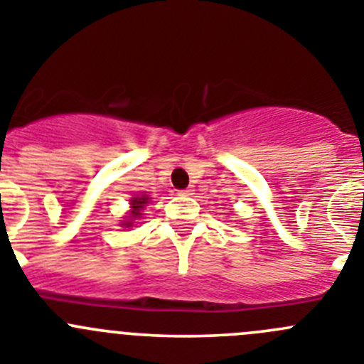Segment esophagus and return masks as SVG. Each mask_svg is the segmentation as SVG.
Instances as JSON below:
<instances>
[{
    "label": "esophagus",
    "instance_id": "34e87169",
    "mask_svg": "<svg viewBox=\"0 0 364 364\" xmlns=\"http://www.w3.org/2000/svg\"><path fill=\"white\" fill-rule=\"evenodd\" d=\"M179 193H181V196H192V193H193V188H185V190H179Z\"/></svg>",
    "mask_w": 364,
    "mask_h": 364
}]
</instances>
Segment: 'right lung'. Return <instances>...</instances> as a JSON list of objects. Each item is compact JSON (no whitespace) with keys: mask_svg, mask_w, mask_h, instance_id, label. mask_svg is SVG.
Returning a JSON list of instances; mask_svg holds the SVG:
<instances>
[{"mask_svg":"<svg viewBox=\"0 0 364 364\" xmlns=\"http://www.w3.org/2000/svg\"><path fill=\"white\" fill-rule=\"evenodd\" d=\"M149 201H151V198L145 196V193H138L136 198H131V212H129V215L125 217V220H122L120 226H124V228H131L132 224H134V220L141 219V215H145L144 210L145 206L149 205Z\"/></svg>","mask_w":364,"mask_h":364,"instance_id":"add662e5","label":"right lung"}]
</instances>
